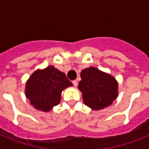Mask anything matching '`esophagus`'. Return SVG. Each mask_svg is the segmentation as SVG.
Here are the masks:
<instances>
[{
  "label": "esophagus",
  "mask_w": 149,
  "mask_h": 149,
  "mask_svg": "<svg viewBox=\"0 0 149 149\" xmlns=\"http://www.w3.org/2000/svg\"><path fill=\"white\" fill-rule=\"evenodd\" d=\"M72 84H73V86H77V85H78V82H77V80H73V81H72Z\"/></svg>",
  "instance_id": "obj_1"
}]
</instances>
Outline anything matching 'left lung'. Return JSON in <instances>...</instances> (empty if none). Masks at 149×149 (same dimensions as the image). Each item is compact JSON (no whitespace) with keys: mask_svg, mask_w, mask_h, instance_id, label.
Here are the masks:
<instances>
[{"mask_svg":"<svg viewBox=\"0 0 149 149\" xmlns=\"http://www.w3.org/2000/svg\"><path fill=\"white\" fill-rule=\"evenodd\" d=\"M78 89L84 103L90 108L99 111L111 106L118 96V83L113 76L90 66L81 71Z\"/></svg>","mask_w":149,"mask_h":149,"instance_id":"8db88e82","label":"left lung"}]
</instances>
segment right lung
<instances>
[{
    "label": "right lung",
    "instance_id": "1",
    "mask_svg": "<svg viewBox=\"0 0 149 149\" xmlns=\"http://www.w3.org/2000/svg\"><path fill=\"white\" fill-rule=\"evenodd\" d=\"M72 86L64 72L53 65H49L45 69L36 70L30 76L24 91L34 108L49 112L59 104L63 91Z\"/></svg>",
    "mask_w": 149,
    "mask_h": 149
}]
</instances>
